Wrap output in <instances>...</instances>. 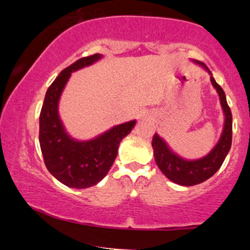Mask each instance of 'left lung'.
<instances>
[{"instance_id":"1","label":"left lung","mask_w":250,"mask_h":250,"mask_svg":"<svg viewBox=\"0 0 250 250\" xmlns=\"http://www.w3.org/2000/svg\"><path fill=\"white\" fill-rule=\"evenodd\" d=\"M203 66L208 72H211L210 70L205 66L201 62H196ZM211 83L213 87L217 90L219 95V101H221L222 108H223L224 116V128L222 133L221 139L217 142L213 149L211 150L208 155L204 158L197 159V160H186V159L180 158L179 155L172 152V149L167 146V144L164 141L158 134L153 136L152 146L154 149V158L155 163L158 165L160 171L168 178L169 180L175 184H179L183 186H192L201 184L209 178L212 177L216 172L218 171L219 167L223 164L224 159L228 153H229L230 147H231L232 141V115L230 111L229 105L227 103L226 94L223 89L216 83L215 78L212 76L210 77Z\"/></svg>"}]
</instances>
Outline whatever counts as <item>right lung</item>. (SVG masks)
<instances>
[{
  "mask_svg": "<svg viewBox=\"0 0 250 250\" xmlns=\"http://www.w3.org/2000/svg\"><path fill=\"white\" fill-rule=\"evenodd\" d=\"M102 58L96 53L77 60L64 68L46 92L39 119V141L49 173L64 185L75 188L94 186L105 177L114 164L123 138L135 127L136 121L115 125L89 141H77L65 131L59 119L58 103L71 72Z\"/></svg>",
  "mask_w": 250,
  "mask_h": 250,
  "instance_id": "add662e5",
  "label": "right lung"
}]
</instances>
